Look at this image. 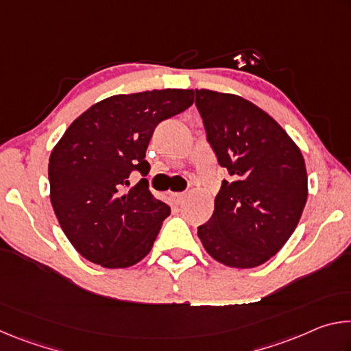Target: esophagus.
I'll return each instance as SVG.
<instances>
[{"mask_svg": "<svg viewBox=\"0 0 351 351\" xmlns=\"http://www.w3.org/2000/svg\"><path fill=\"white\" fill-rule=\"evenodd\" d=\"M171 197H173V199L178 201V203H181V201L184 199V197H186V193H184V192H176V193H171Z\"/></svg>", "mask_w": 351, "mask_h": 351, "instance_id": "esophagus-1", "label": "esophagus"}]
</instances>
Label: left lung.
Masks as SVG:
<instances>
[{
	"label": "left lung",
	"mask_w": 351,
	"mask_h": 351,
	"mask_svg": "<svg viewBox=\"0 0 351 351\" xmlns=\"http://www.w3.org/2000/svg\"><path fill=\"white\" fill-rule=\"evenodd\" d=\"M207 142L230 178L198 237L212 258L255 268L297 228L308 197L304 156L268 112L235 94L195 90Z\"/></svg>",
	"instance_id": "obj_1"
}]
</instances>
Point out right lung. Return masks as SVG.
<instances>
[{
	"label": "right lung",
	"mask_w": 351,
	"mask_h": 351,
	"mask_svg": "<svg viewBox=\"0 0 351 351\" xmlns=\"http://www.w3.org/2000/svg\"><path fill=\"white\" fill-rule=\"evenodd\" d=\"M193 104L192 90H153L100 100L71 123L49 158L51 203L71 245L104 268L150 252L170 207L153 197L145 152L159 122Z\"/></svg>",
	"instance_id": "obj_1"
}]
</instances>
